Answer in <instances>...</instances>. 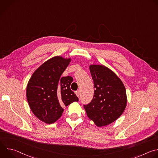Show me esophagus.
<instances>
[{"label": "esophagus", "instance_id": "1", "mask_svg": "<svg viewBox=\"0 0 158 158\" xmlns=\"http://www.w3.org/2000/svg\"><path fill=\"white\" fill-rule=\"evenodd\" d=\"M75 93H76V96L79 98V96H80V91H76V92H75Z\"/></svg>", "mask_w": 158, "mask_h": 158}]
</instances>
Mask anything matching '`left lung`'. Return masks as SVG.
Instances as JSON below:
<instances>
[{"mask_svg":"<svg viewBox=\"0 0 158 158\" xmlns=\"http://www.w3.org/2000/svg\"><path fill=\"white\" fill-rule=\"evenodd\" d=\"M94 85L93 100L84 105L87 117L98 127L117 120L127 105L126 88L121 80L103 65H89Z\"/></svg>","mask_w":158,"mask_h":158,"instance_id":"obj_1","label":"left lung"}]
</instances>
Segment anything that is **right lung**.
I'll use <instances>...</instances> for the list:
<instances>
[{"instance_id": "add662e5", "label": "right lung", "mask_w": 158, "mask_h": 158, "mask_svg": "<svg viewBox=\"0 0 158 158\" xmlns=\"http://www.w3.org/2000/svg\"><path fill=\"white\" fill-rule=\"evenodd\" d=\"M71 58L55 56L43 63L34 71L26 89V97L33 114L46 124L55 123L60 118L63 106L79 101L71 91V76L61 75Z\"/></svg>"}]
</instances>
